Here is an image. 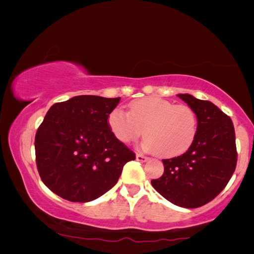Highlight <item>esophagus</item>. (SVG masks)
<instances>
[{
	"label": "esophagus",
	"mask_w": 254,
	"mask_h": 254,
	"mask_svg": "<svg viewBox=\"0 0 254 254\" xmlns=\"http://www.w3.org/2000/svg\"><path fill=\"white\" fill-rule=\"evenodd\" d=\"M136 161L143 163V162L149 161V158L145 157V156H143L142 154H136Z\"/></svg>",
	"instance_id": "esophagus-1"
}]
</instances>
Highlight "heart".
I'll use <instances>...</instances> for the list:
<instances>
[{
	"label": "heart",
	"instance_id": "b5f03b06",
	"mask_svg": "<svg viewBox=\"0 0 254 254\" xmlns=\"http://www.w3.org/2000/svg\"><path fill=\"white\" fill-rule=\"evenodd\" d=\"M107 124L114 137L124 144L136 141L144 133L145 150L168 158L189 150L197 131L193 109L158 97L135 100L129 105V113L116 107Z\"/></svg>",
	"mask_w": 254,
	"mask_h": 254
}]
</instances>
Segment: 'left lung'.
Returning <instances> with one entry per match:
<instances>
[{
  "instance_id": "1",
  "label": "left lung",
  "mask_w": 254,
  "mask_h": 254,
  "mask_svg": "<svg viewBox=\"0 0 254 254\" xmlns=\"http://www.w3.org/2000/svg\"><path fill=\"white\" fill-rule=\"evenodd\" d=\"M197 118V131L185 154L163 159L164 173L151 185L170 202L197 208L216 197L230 180L237 164L234 124L208 100L189 93L178 95Z\"/></svg>"
}]
</instances>
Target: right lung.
<instances>
[{
	"label": "right lung",
	"mask_w": 254,
	"mask_h": 254,
	"mask_svg": "<svg viewBox=\"0 0 254 254\" xmlns=\"http://www.w3.org/2000/svg\"><path fill=\"white\" fill-rule=\"evenodd\" d=\"M120 102L76 96L48 110L34 140L38 172L57 195L89 202L116 185L135 154L114 137L107 118Z\"/></svg>",
	"instance_id": "obj_1"
}]
</instances>
